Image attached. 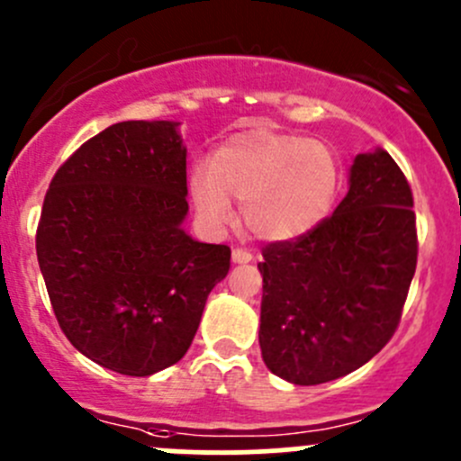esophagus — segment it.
Returning <instances> with one entry per match:
<instances>
[{"mask_svg":"<svg viewBox=\"0 0 461 461\" xmlns=\"http://www.w3.org/2000/svg\"><path fill=\"white\" fill-rule=\"evenodd\" d=\"M252 258H254L252 252H248V249H243V248L231 249V260H234V263H249Z\"/></svg>","mask_w":461,"mask_h":461,"instance_id":"1","label":"esophagus"}]
</instances>
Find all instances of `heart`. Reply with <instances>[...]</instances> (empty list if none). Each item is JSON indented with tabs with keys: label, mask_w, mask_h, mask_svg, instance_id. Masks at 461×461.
Instances as JSON below:
<instances>
[{
	"label": "heart",
	"mask_w": 461,
	"mask_h": 461,
	"mask_svg": "<svg viewBox=\"0 0 461 461\" xmlns=\"http://www.w3.org/2000/svg\"><path fill=\"white\" fill-rule=\"evenodd\" d=\"M339 160L323 142L254 129L225 140L207 169L192 176V201L212 227L234 218L230 201L243 204V225L267 243L299 239L319 225L339 192Z\"/></svg>",
	"instance_id": "1"
}]
</instances>
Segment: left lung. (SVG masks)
Instances as JSON below:
<instances>
[{"label": "left lung", "mask_w": 461, "mask_h": 461, "mask_svg": "<svg viewBox=\"0 0 461 461\" xmlns=\"http://www.w3.org/2000/svg\"><path fill=\"white\" fill-rule=\"evenodd\" d=\"M415 267L411 185L388 151L359 153L332 216L265 245V366L290 384L317 385L368 364L397 330Z\"/></svg>", "instance_id": "8db88e82"}]
</instances>
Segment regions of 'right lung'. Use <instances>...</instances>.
<instances>
[{"label": "right lung", "mask_w": 461, "mask_h": 461, "mask_svg": "<svg viewBox=\"0 0 461 461\" xmlns=\"http://www.w3.org/2000/svg\"><path fill=\"white\" fill-rule=\"evenodd\" d=\"M187 212L178 122L111 124L55 171L37 260L59 328L102 368L149 376L192 346L231 249L185 234Z\"/></svg>", "instance_id": "add662e5"}]
</instances>
